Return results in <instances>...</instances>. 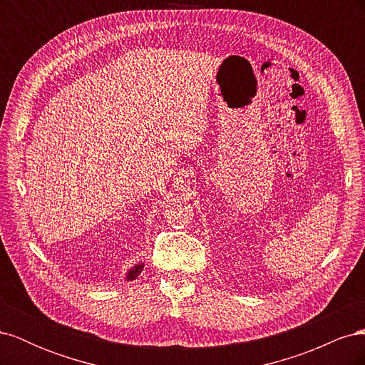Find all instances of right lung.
I'll list each match as a JSON object with an SVG mask.
<instances>
[{"mask_svg":"<svg viewBox=\"0 0 365 365\" xmlns=\"http://www.w3.org/2000/svg\"><path fill=\"white\" fill-rule=\"evenodd\" d=\"M143 267H145V264H135V267L134 268H132L129 272H128V280H134V279H137L138 277V275H140V272L143 271Z\"/></svg>","mask_w":365,"mask_h":365,"instance_id":"1","label":"right lung"}]
</instances>
